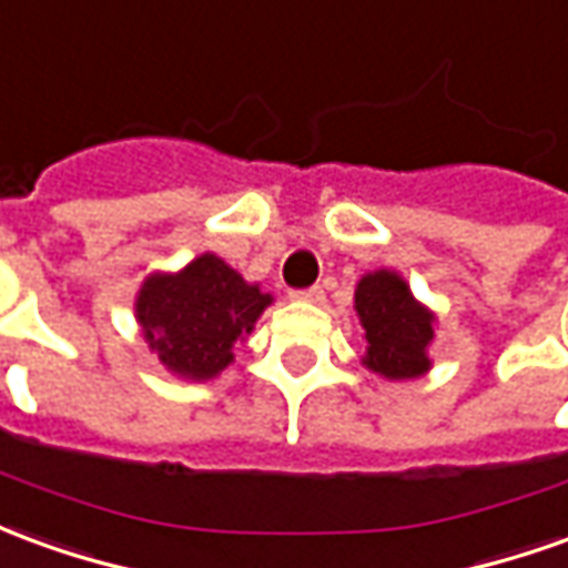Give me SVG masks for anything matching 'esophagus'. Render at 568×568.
Masks as SVG:
<instances>
[{"mask_svg": "<svg viewBox=\"0 0 568 568\" xmlns=\"http://www.w3.org/2000/svg\"><path fill=\"white\" fill-rule=\"evenodd\" d=\"M288 295L295 297V301H323V288L320 285H311V288H295V292H288Z\"/></svg>", "mask_w": 568, "mask_h": 568, "instance_id": "1", "label": "esophagus"}]
</instances>
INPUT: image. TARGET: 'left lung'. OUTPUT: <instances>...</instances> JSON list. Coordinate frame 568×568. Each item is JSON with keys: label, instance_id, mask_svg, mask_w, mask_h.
<instances>
[{"label": "left lung", "instance_id": "obj_1", "mask_svg": "<svg viewBox=\"0 0 568 568\" xmlns=\"http://www.w3.org/2000/svg\"><path fill=\"white\" fill-rule=\"evenodd\" d=\"M366 328V366L384 378L403 381L430 366L427 344L434 338V316L415 304L408 285L390 271L368 273L353 295Z\"/></svg>", "mask_w": 568, "mask_h": 568}]
</instances>
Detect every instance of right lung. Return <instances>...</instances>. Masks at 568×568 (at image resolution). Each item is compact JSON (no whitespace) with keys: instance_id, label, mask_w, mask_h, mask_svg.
<instances>
[{"instance_id":"1","label":"right lung","mask_w":568,"mask_h":568,"mask_svg":"<svg viewBox=\"0 0 568 568\" xmlns=\"http://www.w3.org/2000/svg\"><path fill=\"white\" fill-rule=\"evenodd\" d=\"M271 304L221 257L202 255L178 276H150L138 295V323L165 366L187 378H215L233 344Z\"/></svg>"}]
</instances>
